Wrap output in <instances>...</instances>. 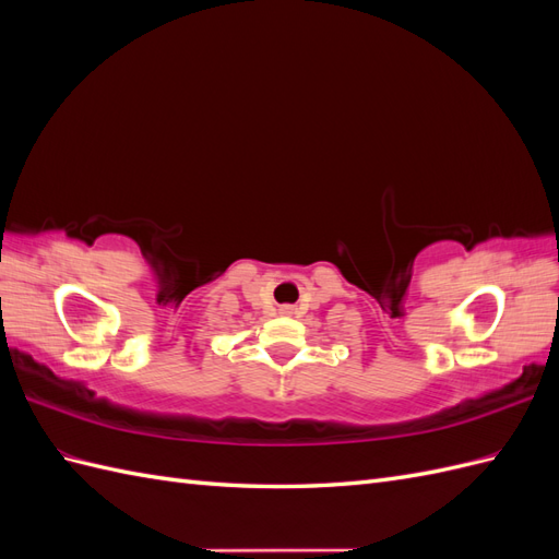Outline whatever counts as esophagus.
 I'll return each instance as SVG.
<instances>
[{
	"instance_id": "34e87169",
	"label": "esophagus",
	"mask_w": 559,
	"mask_h": 559,
	"mask_svg": "<svg viewBox=\"0 0 559 559\" xmlns=\"http://www.w3.org/2000/svg\"><path fill=\"white\" fill-rule=\"evenodd\" d=\"M289 310H292V308H282V312H289Z\"/></svg>"
}]
</instances>
